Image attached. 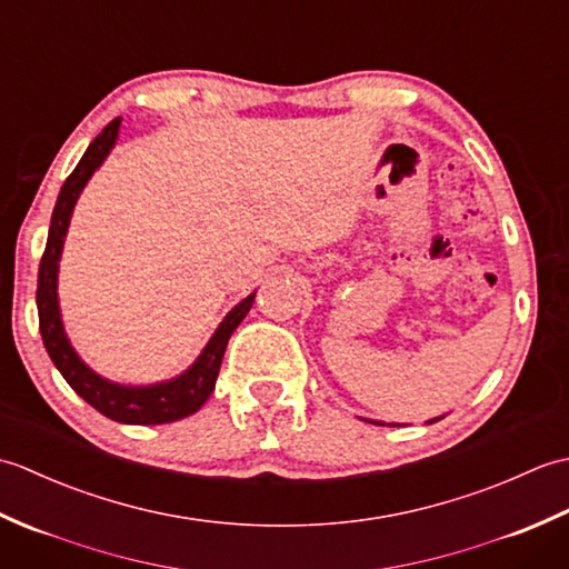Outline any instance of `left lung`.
Returning <instances> with one entry per match:
<instances>
[{"instance_id": "1", "label": "left lung", "mask_w": 569, "mask_h": 569, "mask_svg": "<svg viewBox=\"0 0 569 569\" xmlns=\"http://www.w3.org/2000/svg\"><path fill=\"white\" fill-rule=\"evenodd\" d=\"M440 418H445V416H440ZM440 418H432V420H428V422H438ZM361 420L373 422V426H391V428H396V426H398V422H381V420H369V418H361Z\"/></svg>"}]
</instances>
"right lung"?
Returning <instances> with one entry per match:
<instances>
[{
    "label": "right lung",
    "instance_id": "right-lung-1",
    "mask_svg": "<svg viewBox=\"0 0 569 569\" xmlns=\"http://www.w3.org/2000/svg\"><path fill=\"white\" fill-rule=\"evenodd\" d=\"M119 127H122V119H114V122L102 129V134L82 153L76 171L66 178L63 188L58 192L56 208L51 214V229H48L46 251L39 266L36 306H39V325L46 352L51 357L56 369L63 373V379L70 383L72 391L84 398L92 408H98L102 416L117 422H124V426H161V422H173L192 416L196 410L202 408L204 401H208L210 393L214 391V381L217 373H220L229 337L239 328V322L247 318V312L253 303V296L257 293L247 296L241 303H237L227 312L222 322L217 325V330L212 332L208 345L202 347L198 359L173 379L137 386L117 383L112 379H104L102 373L84 365L80 355L76 352V347L70 345L63 318H60L58 269L76 202L84 186H88L92 173L98 171L114 149V143L119 139Z\"/></svg>",
    "mask_w": 569,
    "mask_h": 569
}]
</instances>
